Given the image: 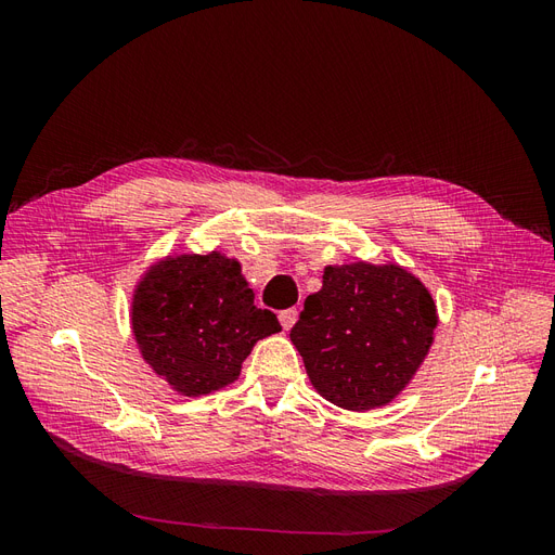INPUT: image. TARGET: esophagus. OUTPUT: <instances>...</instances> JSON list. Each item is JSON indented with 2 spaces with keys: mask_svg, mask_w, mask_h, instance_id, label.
Masks as SVG:
<instances>
[{
  "mask_svg": "<svg viewBox=\"0 0 555 555\" xmlns=\"http://www.w3.org/2000/svg\"><path fill=\"white\" fill-rule=\"evenodd\" d=\"M296 319H298L296 308H289V310H282L280 312V324H282L284 331H292V326L296 324Z\"/></svg>",
  "mask_w": 555,
  "mask_h": 555,
  "instance_id": "34e87169",
  "label": "esophagus"
}]
</instances>
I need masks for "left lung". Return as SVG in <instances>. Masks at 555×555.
Segmentation results:
<instances>
[{"label":"left lung","instance_id":"left-lung-1","mask_svg":"<svg viewBox=\"0 0 555 555\" xmlns=\"http://www.w3.org/2000/svg\"><path fill=\"white\" fill-rule=\"evenodd\" d=\"M438 308L398 263L326 266L289 338L317 393L351 412L384 408L412 382L435 340Z\"/></svg>","mask_w":555,"mask_h":555}]
</instances>
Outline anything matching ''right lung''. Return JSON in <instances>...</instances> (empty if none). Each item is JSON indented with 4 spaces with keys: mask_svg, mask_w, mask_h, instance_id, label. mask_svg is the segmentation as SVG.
Here are the masks:
<instances>
[{
    "mask_svg": "<svg viewBox=\"0 0 555 555\" xmlns=\"http://www.w3.org/2000/svg\"><path fill=\"white\" fill-rule=\"evenodd\" d=\"M278 331V317L255 306L241 261L217 249L155 261L131 296L143 361L188 398L236 382L251 347Z\"/></svg>",
    "mask_w": 555,
    "mask_h": 555,
    "instance_id": "add662e5",
    "label": "right lung"
}]
</instances>
